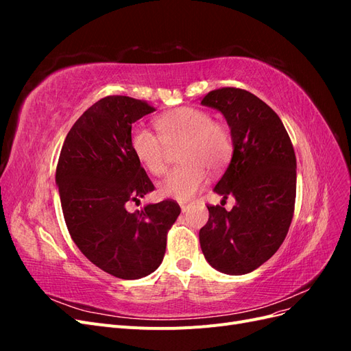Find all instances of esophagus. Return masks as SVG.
<instances>
[{
    "mask_svg": "<svg viewBox=\"0 0 351 351\" xmlns=\"http://www.w3.org/2000/svg\"><path fill=\"white\" fill-rule=\"evenodd\" d=\"M180 208H182V212H186L189 209L187 202H180Z\"/></svg>",
    "mask_w": 351,
    "mask_h": 351,
    "instance_id": "obj_1",
    "label": "esophagus"
}]
</instances>
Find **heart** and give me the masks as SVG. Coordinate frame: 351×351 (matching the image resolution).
Instances as JSON below:
<instances>
[{
  "mask_svg": "<svg viewBox=\"0 0 351 351\" xmlns=\"http://www.w3.org/2000/svg\"><path fill=\"white\" fill-rule=\"evenodd\" d=\"M158 134L136 125L130 133V147L147 171L164 173L168 149L180 145L177 161L156 186L161 197L186 202L204 189L206 171L221 173L232 155V136L228 125L210 121V115L199 108L180 107L158 117Z\"/></svg>",
  "mask_w": 351,
  "mask_h": 351,
  "instance_id": "b5f03b06",
  "label": "heart"
}]
</instances>
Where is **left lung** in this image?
Here are the masks:
<instances>
[{
    "label": "left lung",
    "mask_w": 351,
    "mask_h": 351,
    "mask_svg": "<svg viewBox=\"0 0 351 351\" xmlns=\"http://www.w3.org/2000/svg\"><path fill=\"white\" fill-rule=\"evenodd\" d=\"M219 111L232 136V155L214 192L236 205L208 206L199 231L200 249L212 268L228 275L256 269L280 249L295 202V155L280 117L253 93L222 88L202 98Z\"/></svg>",
    "instance_id": "left-lung-1"
}]
</instances>
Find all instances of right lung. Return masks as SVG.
<instances>
[{
	"mask_svg": "<svg viewBox=\"0 0 351 351\" xmlns=\"http://www.w3.org/2000/svg\"><path fill=\"white\" fill-rule=\"evenodd\" d=\"M155 108L146 101L107 97L73 124L56 173L62 214L73 241L93 265L117 278L137 280L164 259L167 231L180 215L173 200L136 212L154 184L130 147L132 124Z\"/></svg>",
	"mask_w": 351,
	"mask_h": 351,
	"instance_id": "1",
	"label": "right lung"
}]
</instances>
